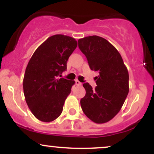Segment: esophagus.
<instances>
[{
    "label": "esophagus",
    "instance_id": "1",
    "mask_svg": "<svg viewBox=\"0 0 154 154\" xmlns=\"http://www.w3.org/2000/svg\"><path fill=\"white\" fill-rule=\"evenodd\" d=\"M75 84L77 85H78V86L82 85V82H80L79 80H77H77H75Z\"/></svg>",
    "mask_w": 154,
    "mask_h": 154
}]
</instances>
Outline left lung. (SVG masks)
Instances as JSON below:
<instances>
[{"mask_svg": "<svg viewBox=\"0 0 154 154\" xmlns=\"http://www.w3.org/2000/svg\"><path fill=\"white\" fill-rule=\"evenodd\" d=\"M78 46L87 58L90 68L99 73L93 89L84 83L86 91L80 104L91 121L103 124L119 113L129 93V73L119 51L108 40L93 35L79 39Z\"/></svg>", "mask_w": 154, "mask_h": 154, "instance_id": "1", "label": "left lung"}]
</instances>
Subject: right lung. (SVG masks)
<instances>
[{
  "instance_id": "right-lung-1",
  "label": "right lung",
  "mask_w": 154,
  "mask_h": 154,
  "mask_svg": "<svg viewBox=\"0 0 154 154\" xmlns=\"http://www.w3.org/2000/svg\"><path fill=\"white\" fill-rule=\"evenodd\" d=\"M77 46L72 37L53 35L36 49L28 62L23 90L29 110L40 121L50 122L62 112L75 82L58 76L66 70L69 57Z\"/></svg>"
}]
</instances>
